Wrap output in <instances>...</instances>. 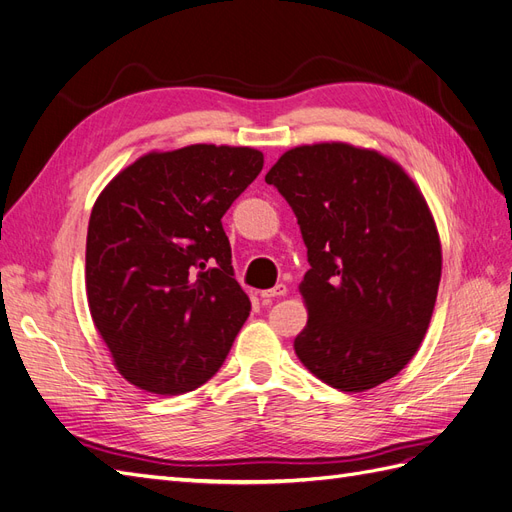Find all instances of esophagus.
I'll return each instance as SVG.
<instances>
[{
	"mask_svg": "<svg viewBox=\"0 0 512 512\" xmlns=\"http://www.w3.org/2000/svg\"><path fill=\"white\" fill-rule=\"evenodd\" d=\"M284 294H286V286L284 284H277L275 288L262 290L260 297H262V301H271V299H277V297H284Z\"/></svg>",
	"mask_w": 512,
	"mask_h": 512,
	"instance_id": "1",
	"label": "esophagus"
}]
</instances>
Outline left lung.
<instances>
[{
	"label": "left lung",
	"instance_id": "obj_1",
	"mask_svg": "<svg viewBox=\"0 0 512 512\" xmlns=\"http://www.w3.org/2000/svg\"><path fill=\"white\" fill-rule=\"evenodd\" d=\"M265 181L297 215L312 267L301 363L346 393L397 376L427 333L442 273L423 194L389 158L346 143L294 147Z\"/></svg>",
	"mask_w": 512,
	"mask_h": 512
}]
</instances>
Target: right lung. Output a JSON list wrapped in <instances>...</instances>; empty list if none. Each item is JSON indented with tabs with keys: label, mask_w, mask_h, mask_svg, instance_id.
<instances>
[{
	"label": "right lung",
	"mask_w": 512,
	"mask_h": 512,
	"mask_svg": "<svg viewBox=\"0 0 512 512\" xmlns=\"http://www.w3.org/2000/svg\"><path fill=\"white\" fill-rule=\"evenodd\" d=\"M250 147L147 153L106 185L87 228L96 329L128 382L158 395L198 389L250 316L224 213L262 170Z\"/></svg>",
	"instance_id": "right-lung-1"
}]
</instances>
